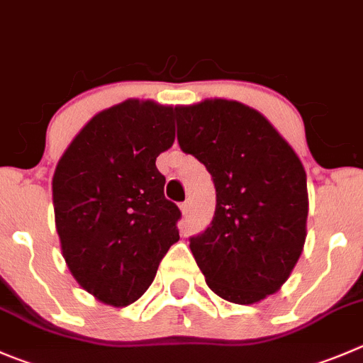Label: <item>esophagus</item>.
Segmentation results:
<instances>
[{
    "label": "esophagus",
    "instance_id": "obj_1",
    "mask_svg": "<svg viewBox=\"0 0 363 363\" xmlns=\"http://www.w3.org/2000/svg\"><path fill=\"white\" fill-rule=\"evenodd\" d=\"M189 206H191V205H189V201L182 203V205H179V210H182V213H187L189 212Z\"/></svg>",
    "mask_w": 363,
    "mask_h": 363
}]
</instances>
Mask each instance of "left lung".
Here are the masks:
<instances>
[{"label":"left lung","mask_w":363,"mask_h":363,"mask_svg":"<svg viewBox=\"0 0 363 363\" xmlns=\"http://www.w3.org/2000/svg\"><path fill=\"white\" fill-rule=\"evenodd\" d=\"M176 112L179 147L206 165L217 194L212 224L191 239L196 264L217 296L255 305L281 289L305 247V167L244 103L206 98Z\"/></svg>","instance_id":"1"}]
</instances>
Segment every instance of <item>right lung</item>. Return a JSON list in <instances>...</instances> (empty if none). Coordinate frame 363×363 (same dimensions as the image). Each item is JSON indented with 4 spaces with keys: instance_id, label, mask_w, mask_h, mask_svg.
<instances>
[{
    "instance_id": "add662e5",
    "label": "right lung",
    "mask_w": 363,
    "mask_h": 363,
    "mask_svg": "<svg viewBox=\"0 0 363 363\" xmlns=\"http://www.w3.org/2000/svg\"><path fill=\"white\" fill-rule=\"evenodd\" d=\"M178 106L130 98L96 113L53 174L62 257L84 291L105 305H132L179 240L178 206L165 199L155 162L174 143Z\"/></svg>"
}]
</instances>
